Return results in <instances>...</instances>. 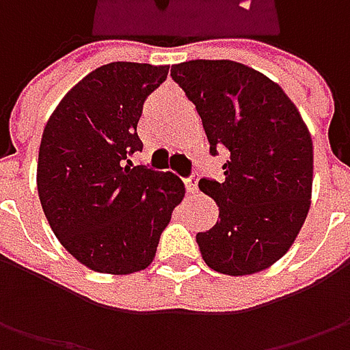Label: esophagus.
<instances>
[{"instance_id": "obj_1", "label": "esophagus", "mask_w": 350, "mask_h": 350, "mask_svg": "<svg viewBox=\"0 0 350 350\" xmlns=\"http://www.w3.org/2000/svg\"><path fill=\"white\" fill-rule=\"evenodd\" d=\"M185 189H187V193H189V195L196 193V189H198V175H196V173H193L191 177H187V179H185Z\"/></svg>"}]
</instances>
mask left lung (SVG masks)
Wrapping results in <instances>:
<instances>
[{"label": "left lung", "instance_id": "1", "mask_svg": "<svg viewBox=\"0 0 350 350\" xmlns=\"http://www.w3.org/2000/svg\"><path fill=\"white\" fill-rule=\"evenodd\" d=\"M171 77L202 118L210 155H230L222 183L198 181L220 210L216 226L196 234L200 255L224 275L259 273L288 251L308 216L310 132L286 93L243 64L183 62Z\"/></svg>", "mask_w": 350, "mask_h": 350}]
</instances>
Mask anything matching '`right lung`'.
I'll return each mask as SVG.
<instances>
[{"label":"right lung","instance_id":"add662e5","mask_svg":"<svg viewBox=\"0 0 350 350\" xmlns=\"http://www.w3.org/2000/svg\"><path fill=\"white\" fill-rule=\"evenodd\" d=\"M167 66L113 62L83 77L48 118L36 185L48 224L81 265L130 275L154 261L185 196L173 173L136 165L138 120Z\"/></svg>","mask_w":350,"mask_h":350}]
</instances>
